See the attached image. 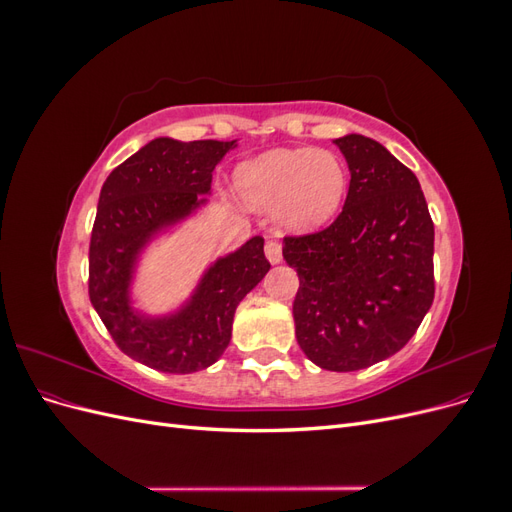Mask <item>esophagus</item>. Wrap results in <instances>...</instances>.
I'll use <instances>...</instances> for the list:
<instances>
[{
  "mask_svg": "<svg viewBox=\"0 0 512 512\" xmlns=\"http://www.w3.org/2000/svg\"><path fill=\"white\" fill-rule=\"evenodd\" d=\"M265 254H267L269 262H273V265L282 262V243L275 241V239H269L267 245H265Z\"/></svg>",
  "mask_w": 512,
  "mask_h": 512,
  "instance_id": "34e87169",
  "label": "esophagus"
}]
</instances>
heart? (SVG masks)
Segmentation results:
<instances>
[{"label":"heart","instance_id":"obj_1","mask_svg":"<svg viewBox=\"0 0 512 512\" xmlns=\"http://www.w3.org/2000/svg\"><path fill=\"white\" fill-rule=\"evenodd\" d=\"M348 181L344 158L324 149H273L243 162L235 175L243 203L275 209L277 224L290 232L329 222L344 203Z\"/></svg>","mask_w":512,"mask_h":512}]
</instances>
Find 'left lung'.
Wrapping results in <instances>:
<instances>
[{
  "mask_svg": "<svg viewBox=\"0 0 512 512\" xmlns=\"http://www.w3.org/2000/svg\"><path fill=\"white\" fill-rule=\"evenodd\" d=\"M350 168L342 213L318 232L284 237L297 269V342L329 371L389 359L421 327L433 303V222L421 183L380 143L337 138Z\"/></svg>",
  "mask_w": 512,
  "mask_h": 512,
  "instance_id": "obj_1",
  "label": "left lung"
}]
</instances>
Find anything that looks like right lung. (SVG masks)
<instances>
[{
  "mask_svg": "<svg viewBox=\"0 0 512 512\" xmlns=\"http://www.w3.org/2000/svg\"><path fill=\"white\" fill-rule=\"evenodd\" d=\"M235 141L179 143L156 138L106 177L89 243V299L121 352L166 374H192L215 363L230 342L241 299L271 269L265 239L220 258L181 312L145 318L130 307L136 258L164 226L190 215L209 194L211 173Z\"/></svg>",
  "mask_w": 512,
  "mask_h": 512,
  "instance_id": "add662e5",
  "label": "right lung"
}]
</instances>
